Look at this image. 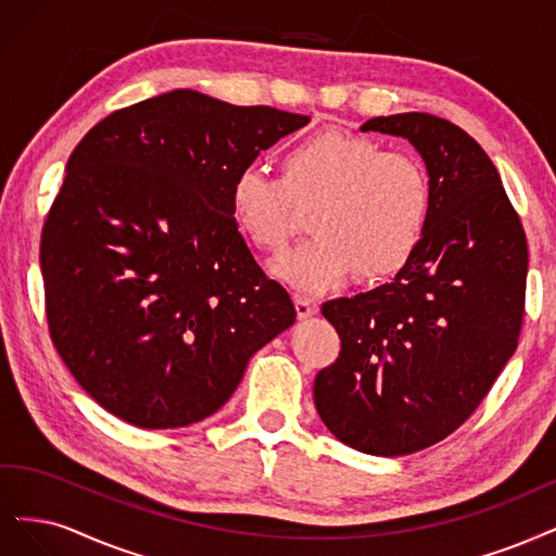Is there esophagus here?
<instances>
[{
  "label": "esophagus",
  "mask_w": 556,
  "mask_h": 556,
  "mask_svg": "<svg viewBox=\"0 0 556 556\" xmlns=\"http://www.w3.org/2000/svg\"><path fill=\"white\" fill-rule=\"evenodd\" d=\"M295 312H298V316L300 318H307V316H312L314 312H316V304L309 300V298H295Z\"/></svg>",
  "instance_id": "1"
}]
</instances>
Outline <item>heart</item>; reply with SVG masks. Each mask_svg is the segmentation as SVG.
Masks as SVG:
<instances>
[{"instance_id": "obj_1", "label": "heart", "mask_w": 556, "mask_h": 556, "mask_svg": "<svg viewBox=\"0 0 556 556\" xmlns=\"http://www.w3.org/2000/svg\"><path fill=\"white\" fill-rule=\"evenodd\" d=\"M230 214L242 236L279 254L295 230V203L316 201V232L281 256L273 273L295 291L320 293L353 275L381 279L416 254L432 212V185L414 154L374 140L320 131L283 152L281 177L256 164L230 182Z\"/></svg>"}]
</instances>
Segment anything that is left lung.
I'll list each match as a JSON object with an SVG mask.
<instances>
[{"label":"left lung","instance_id":"8db88e82","mask_svg":"<svg viewBox=\"0 0 556 556\" xmlns=\"http://www.w3.org/2000/svg\"><path fill=\"white\" fill-rule=\"evenodd\" d=\"M363 131L402 136L420 152L432 212L395 279L324 302L342 351L316 374L314 404L342 443L397 457L453 434L510 361L529 249L492 159L457 124L402 113Z\"/></svg>","mask_w":556,"mask_h":556}]
</instances>
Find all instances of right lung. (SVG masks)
Returning <instances> with one entry per match:
<instances>
[{
    "label": "right lung",
    "mask_w": 556,
    "mask_h": 556,
    "mask_svg": "<svg viewBox=\"0 0 556 556\" xmlns=\"http://www.w3.org/2000/svg\"><path fill=\"white\" fill-rule=\"evenodd\" d=\"M307 122L175 89L111 113L71 152L41 232L46 316L109 414L142 429L199 422L295 324L228 199L242 166Z\"/></svg>",
    "instance_id": "1"
}]
</instances>
